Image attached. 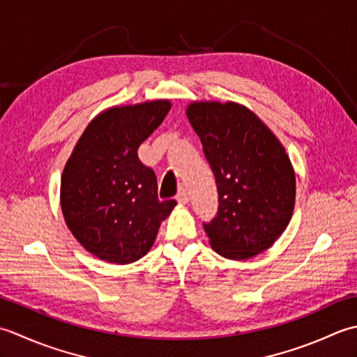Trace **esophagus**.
<instances>
[{
	"label": "esophagus",
	"mask_w": 357,
	"mask_h": 357,
	"mask_svg": "<svg viewBox=\"0 0 357 357\" xmlns=\"http://www.w3.org/2000/svg\"><path fill=\"white\" fill-rule=\"evenodd\" d=\"M177 202H178V205H186V203L189 202L188 192H186L185 188H180V191L177 194Z\"/></svg>",
	"instance_id": "1"
}]
</instances>
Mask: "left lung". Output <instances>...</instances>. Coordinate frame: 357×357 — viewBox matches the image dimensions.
<instances>
[{
    "label": "left lung",
    "instance_id": "1",
    "mask_svg": "<svg viewBox=\"0 0 357 357\" xmlns=\"http://www.w3.org/2000/svg\"><path fill=\"white\" fill-rule=\"evenodd\" d=\"M186 115L219 192L217 215L203 225L211 248L229 260L266 251L294 211L296 172L285 148L256 114L234 101H192Z\"/></svg>",
    "mask_w": 357,
    "mask_h": 357
}]
</instances>
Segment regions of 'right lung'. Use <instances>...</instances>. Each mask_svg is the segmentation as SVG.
Instances as JSON below:
<instances>
[{
	"label": "right lung",
	"mask_w": 357,
	"mask_h": 357,
	"mask_svg": "<svg viewBox=\"0 0 357 357\" xmlns=\"http://www.w3.org/2000/svg\"><path fill=\"white\" fill-rule=\"evenodd\" d=\"M169 100L112 106L93 117L61 174L64 222L100 260L126 265L146 256L176 200H158L157 177L138 146L162 125Z\"/></svg>",
	"instance_id": "1"
}]
</instances>
